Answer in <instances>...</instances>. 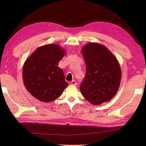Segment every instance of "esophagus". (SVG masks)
<instances>
[{
  "mask_svg": "<svg viewBox=\"0 0 146 146\" xmlns=\"http://www.w3.org/2000/svg\"><path fill=\"white\" fill-rule=\"evenodd\" d=\"M70 84L71 85H76V82L75 81V80H72V81L70 82Z\"/></svg>",
  "mask_w": 146,
  "mask_h": 146,
  "instance_id": "obj_1",
  "label": "esophagus"
}]
</instances>
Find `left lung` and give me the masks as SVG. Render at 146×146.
<instances>
[{
	"instance_id": "1",
	"label": "left lung",
	"mask_w": 146,
	"mask_h": 146,
	"mask_svg": "<svg viewBox=\"0 0 146 146\" xmlns=\"http://www.w3.org/2000/svg\"><path fill=\"white\" fill-rule=\"evenodd\" d=\"M86 75L80 91L93 105H100L112 98L119 88L121 68L116 57L105 46L89 42L82 49Z\"/></svg>"
}]
</instances>
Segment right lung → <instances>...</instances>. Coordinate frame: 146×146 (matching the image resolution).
I'll return each instance as SVG.
<instances>
[{
    "label": "right lung",
    "instance_id": "obj_1",
    "mask_svg": "<svg viewBox=\"0 0 146 146\" xmlns=\"http://www.w3.org/2000/svg\"><path fill=\"white\" fill-rule=\"evenodd\" d=\"M66 54L60 45L49 44L37 48L23 65V78L27 90L43 102H52L68 86L58 63Z\"/></svg>",
    "mask_w": 146,
    "mask_h": 146
}]
</instances>
